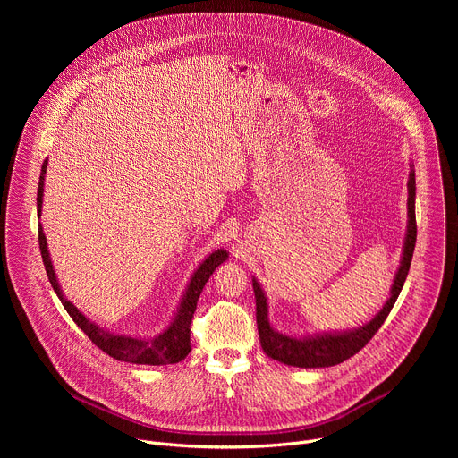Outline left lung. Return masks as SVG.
I'll return each instance as SVG.
<instances>
[{
    "label": "left lung",
    "instance_id": "left-lung-1",
    "mask_svg": "<svg viewBox=\"0 0 458 458\" xmlns=\"http://www.w3.org/2000/svg\"><path fill=\"white\" fill-rule=\"evenodd\" d=\"M415 170L413 163H410V177H408V225H406V235L403 244V255L401 265L395 272L394 284L389 288V299L384 302L380 311L366 324L359 326V328L352 330H335V332H318V334H308V335H290L283 334L274 324L270 322V306L268 297L257 281L255 276H251L253 293H255V306H257V328H259V339L260 346H263L265 353L272 357L274 360H279L286 366L295 368H328L344 362L346 359L353 357L357 352H360L368 341L377 334V330L384 324L386 317L389 315L391 308H394L404 283L410 272L411 257L417 242V223H415Z\"/></svg>",
    "mask_w": 458,
    "mask_h": 458
}]
</instances>
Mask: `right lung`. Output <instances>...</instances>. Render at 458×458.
Masks as SVG:
<instances>
[{
    "label": "right lung",
    "mask_w": 458,
    "mask_h": 458,
    "mask_svg": "<svg viewBox=\"0 0 458 458\" xmlns=\"http://www.w3.org/2000/svg\"><path fill=\"white\" fill-rule=\"evenodd\" d=\"M47 165L48 161L43 163L41 166V175H39V184H38V217L41 219V208H43V190H45V174H47ZM38 233H39V250L43 257V265L48 276V281L59 297L61 304L67 310V313L72 317V320L80 326V328L87 334V337L106 355L130 362V364H147V366H165V364H175L186 359L190 353V322L193 317L195 308H198L199 295L208 283L210 276L216 272L217 267H221L225 260H228V251L225 248H217L212 253H208L199 267L193 270L181 301L177 304V310L174 311L170 322L166 324V328L161 330L154 337H138V335H124V334H115L110 332L105 326H99L94 322L90 317H87L74 302H71L67 297H64L52 259L47 244V237L43 233L41 223L38 225Z\"/></svg>",
    "instance_id": "obj_1"
}]
</instances>
